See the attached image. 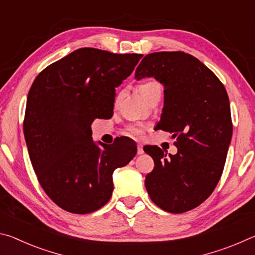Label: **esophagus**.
Instances as JSON below:
<instances>
[{
    "label": "esophagus",
    "mask_w": 255,
    "mask_h": 255,
    "mask_svg": "<svg viewBox=\"0 0 255 255\" xmlns=\"http://www.w3.org/2000/svg\"><path fill=\"white\" fill-rule=\"evenodd\" d=\"M144 153V149H143V145L141 144H138L137 145V154H143Z\"/></svg>",
    "instance_id": "esophagus-1"
}]
</instances>
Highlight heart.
Returning a JSON list of instances; mask_svg holds the SVG:
<instances>
[{
  "label": "heart",
  "instance_id": "b5f03b06",
  "mask_svg": "<svg viewBox=\"0 0 255 255\" xmlns=\"http://www.w3.org/2000/svg\"><path fill=\"white\" fill-rule=\"evenodd\" d=\"M162 90V86L161 84L158 83L156 81H149V82H146V83L141 84L139 86V92L141 96H143L146 100L152 96L153 93L157 92V91H161ZM130 132L132 135H136V136H140L141 133H143V127L140 126H133L130 128Z\"/></svg>",
  "mask_w": 255,
  "mask_h": 255
}]
</instances>
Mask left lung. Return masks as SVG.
I'll use <instances>...</instances> for the list:
<instances>
[{
  "label": "left lung",
  "mask_w": 255,
  "mask_h": 255,
  "mask_svg": "<svg viewBox=\"0 0 255 255\" xmlns=\"http://www.w3.org/2000/svg\"><path fill=\"white\" fill-rule=\"evenodd\" d=\"M145 77L164 86L156 128L171 132L178 147L166 157L156 145L145 146L154 159L145 187L161 209L185 213L202 204L222 176L233 133L230 100L218 77L183 51L146 55L135 72L137 81Z\"/></svg>",
  "instance_id": "8db88e82"
}]
</instances>
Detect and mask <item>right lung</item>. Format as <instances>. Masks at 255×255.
<instances>
[{"instance_id":"right-lung-1","label":"right lung","mask_w":255,"mask_h":255,"mask_svg":"<svg viewBox=\"0 0 255 255\" xmlns=\"http://www.w3.org/2000/svg\"><path fill=\"white\" fill-rule=\"evenodd\" d=\"M140 54L80 48L38 74L30 88L23 131L38 181L51 200L73 214H90L112 196L116 169L137 153L120 137L102 148L92 139L97 118H111L116 88L131 74Z\"/></svg>"}]
</instances>
